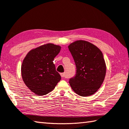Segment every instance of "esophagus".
<instances>
[{
  "label": "esophagus",
  "instance_id": "obj_1",
  "mask_svg": "<svg viewBox=\"0 0 129 129\" xmlns=\"http://www.w3.org/2000/svg\"><path fill=\"white\" fill-rule=\"evenodd\" d=\"M60 75L62 77H65V73H60Z\"/></svg>",
  "mask_w": 129,
  "mask_h": 129
}]
</instances>
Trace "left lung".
Returning a JSON list of instances; mask_svg holds the SVG:
<instances>
[{
  "instance_id": "left-lung-1",
  "label": "left lung",
  "mask_w": 129,
  "mask_h": 129,
  "mask_svg": "<svg viewBox=\"0 0 129 129\" xmlns=\"http://www.w3.org/2000/svg\"><path fill=\"white\" fill-rule=\"evenodd\" d=\"M68 48L75 61L76 73L69 80L72 89L78 95L86 97L99 90L106 75V64L103 54L93 44L77 40Z\"/></svg>"
}]
</instances>
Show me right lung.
<instances>
[{"label": "right lung", "instance_id": "add662e5", "mask_svg": "<svg viewBox=\"0 0 129 129\" xmlns=\"http://www.w3.org/2000/svg\"><path fill=\"white\" fill-rule=\"evenodd\" d=\"M61 47L47 44L32 49L24 59L21 76L25 85L39 95L47 94L55 88L61 80L53 61Z\"/></svg>", "mask_w": 129, "mask_h": 129}]
</instances>
